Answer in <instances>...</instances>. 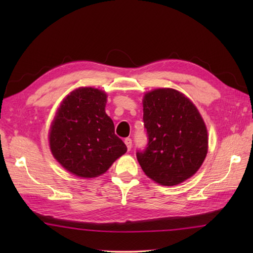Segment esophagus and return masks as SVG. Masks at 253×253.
<instances>
[{
    "instance_id": "34e87169",
    "label": "esophagus",
    "mask_w": 253,
    "mask_h": 253,
    "mask_svg": "<svg viewBox=\"0 0 253 253\" xmlns=\"http://www.w3.org/2000/svg\"><path fill=\"white\" fill-rule=\"evenodd\" d=\"M125 143H126V145L127 151L131 150V148H132V139H131V138H126V139H125Z\"/></svg>"
}]
</instances>
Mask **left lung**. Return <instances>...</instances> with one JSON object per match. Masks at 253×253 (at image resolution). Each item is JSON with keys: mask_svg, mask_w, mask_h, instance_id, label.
Wrapping results in <instances>:
<instances>
[{"mask_svg": "<svg viewBox=\"0 0 253 253\" xmlns=\"http://www.w3.org/2000/svg\"><path fill=\"white\" fill-rule=\"evenodd\" d=\"M148 144L136 153L145 175L163 186H175L200 169L208 152V132L193 102L173 88L143 97Z\"/></svg>", "mask_w": 253, "mask_h": 253, "instance_id": "1", "label": "left lung"}]
</instances>
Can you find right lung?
I'll return each instance as SVG.
<instances>
[{
    "label": "right lung",
    "instance_id": "1",
    "mask_svg": "<svg viewBox=\"0 0 253 253\" xmlns=\"http://www.w3.org/2000/svg\"><path fill=\"white\" fill-rule=\"evenodd\" d=\"M106 94L79 87L61 102L49 129L52 156L65 170L82 178L105 173L126 152L105 113Z\"/></svg>",
    "mask_w": 253,
    "mask_h": 253
}]
</instances>
